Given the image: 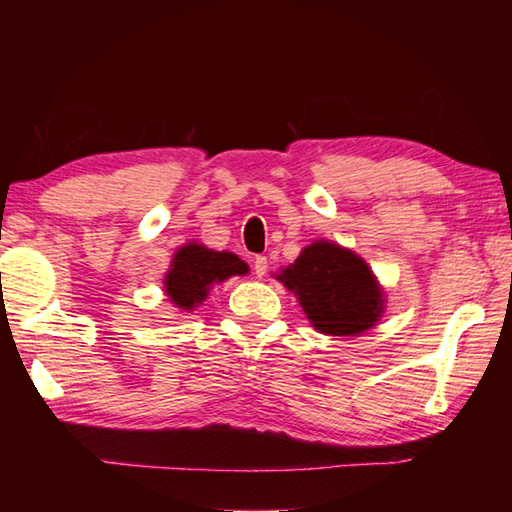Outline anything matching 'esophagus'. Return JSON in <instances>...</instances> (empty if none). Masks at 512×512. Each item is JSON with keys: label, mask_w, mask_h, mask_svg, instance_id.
I'll use <instances>...</instances> for the list:
<instances>
[{"label": "esophagus", "mask_w": 512, "mask_h": 512, "mask_svg": "<svg viewBox=\"0 0 512 512\" xmlns=\"http://www.w3.org/2000/svg\"><path fill=\"white\" fill-rule=\"evenodd\" d=\"M253 268H255V275H257V277H264V275H266V271H268V259H266L264 255L255 257Z\"/></svg>", "instance_id": "esophagus-1"}]
</instances>
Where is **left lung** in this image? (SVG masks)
Returning <instances> with one entry per match:
<instances>
[{
    "instance_id": "1",
    "label": "left lung",
    "mask_w": 512,
    "mask_h": 512,
    "mask_svg": "<svg viewBox=\"0 0 512 512\" xmlns=\"http://www.w3.org/2000/svg\"><path fill=\"white\" fill-rule=\"evenodd\" d=\"M277 280L293 291L318 332L354 336L381 314V291L361 257L329 241H316Z\"/></svg>"
}]
</instances>
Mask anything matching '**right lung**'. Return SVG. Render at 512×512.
Segmentation results:
<instances>
[{
  "instance_id": "obj_1",
  "label": "right lung",
  "mask_w": 512,
  "mask_h": 512,
  "mask_svg": "<svg viewBox=\"0 0 512 512\" xmlns=\"http://www.w3.org/2000/svg\"><path fill=\"white\" fill-rule=\"evenodd\" d=\"M248 266L232 253H216L205 246L189 244L173 255L164 291L180 309H194L205 300L214 282H223L232 275H246Z\"/></svg>"
}]
</instances>
